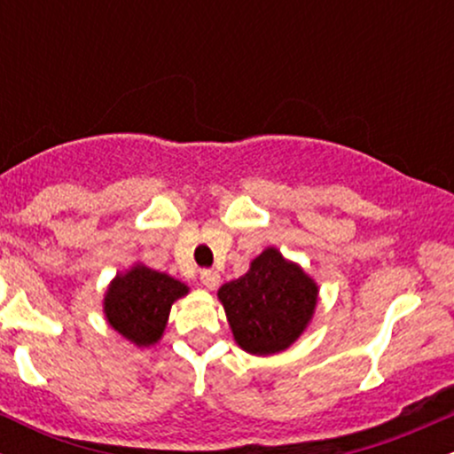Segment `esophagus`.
I'll return each instance as SVG.
<instances>
[{
  "label": "esophagus",
  "mask_w": 454,
  "mask_h": 454,
  "mask_svg": "<svg viewBox=\"0 0 454 454\" xmlns=\"http://www.w3.org/2000/svg\"><path fill=\"white\" fill-rule=\"evenodd\" d=\"M200 281L205 288H217V284H220V273H217L215 269H202L200 270Z\"/></svg>",
  "instance_id": "1"
}]
</instances>
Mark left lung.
<instances>
[{
    "label": "left lung",
    "mask_w": 454,
    "mask_h": 454,
    "mask_svg": "<svg viewBox=\"0 0 454 454\" xmlns=\"http://www.w3.org/2000/svg\"><path fill=\"white\" fill-rule=\"evenodd\" d=\"M232 335L252 354L281 352L296 341L316 309L317 286L278 249H264L239 279L220 288Z\"/></svg>",
    "instance_id": "1"
}]
</instances>
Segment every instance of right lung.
I'll return each instance as SVG.
<instances>
[{
    "label": "right lung",
    "instance_id": "obj_1",
    "mask_svg": "<svg viewBox=\"0 0 454 454\" xmlns=\"http://www.w3.org/2000/svg\"><path fill=\"white\" fill-rule=\"evenodd\" d=\"M187 294V286L166 273L134 267L117 275L104 299V311L114 331L137 346H151L164 333L170 305Z\"/></svg>",
    "mask_w": 454,
    "mask_h": 454
}]
</instances>
